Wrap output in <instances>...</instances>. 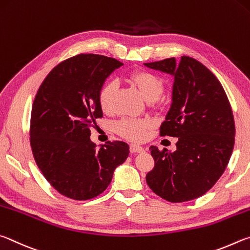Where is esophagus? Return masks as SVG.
<instances>
[{"label": "esophagus", "mask_w": 250, "mask_h": 250, "mask_svg": "<svg viewBox=\"0 0 250 250\" xmlns=\"http://www.w3.org/2000/svg\"><path fill=\"white\" fill-rule=\"evenodd\" d=\"M129 150H130V152H143L144 150V148L142 147V146H138V145H130L129 146Z\"/></svg>", "instance_id": "34e87169"}]
</instances>
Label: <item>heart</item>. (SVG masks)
<instances>
[{
  "mask_svg": "<svg viewBox=\"0 0 250 250\" xmlns=\"http://www.w3.org/2000/svg\"><path fill=\"white\" fill-rule=\"evenodd\" d=\"M127 80L136 87L142 98L147 102H154L164 91V81L156 73L146 69H136L130 71ZM115 83L106 82L101 86L98 93L100 107L103 112H111ZM151 122L146 118H122L115 125L116 132L128 141L142 142L147 136Z\"/></svg>",
  "mask_w": 250,
  "mask_h": 250,
  "instance_id": "obj_1",
  "label": "heart"
}]
</instances>
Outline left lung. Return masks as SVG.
<instances>
[{"label": "left lung", "mask_w": 250, "mask_h": 250, "mask_svg": "<svg viewBox=\"0 0 250 250\" xmlns=\"http://www.w3.org/2000/svg\"><path fill=\"white\" fill-rule=\"evenodd\" d=\"M145 65L174 76L172 104L160 136L178 137L173 152L149 148L155 167L147 173V185L169 202L194 200L215 185L229 163L235 122L229 98L218 79L191 57Z\"/></svg>", "instance_id": "1"}]
</instances>
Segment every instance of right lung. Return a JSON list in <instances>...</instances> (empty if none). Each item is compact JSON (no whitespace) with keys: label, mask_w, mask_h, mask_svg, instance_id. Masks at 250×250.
I'll use <instances>...</instances> for the list:
<instances>
[{"label":"right lung","mask_w":250,"mask_h":250,"mask_svg":"<svg viewBox=\"0 0 250 250\" xmlns=\"http://www.w3.org/2000/svg\"><path fill=\"white\" fill-rule=\"evenodd\" d=\"M121 65L111 57L79 54L57 64L35 96L29 127L34 159L50 186L69 199L100 195L128 157L124 142L98 149L90 141L95 120L103 117L99 90Z\"/></svg>","instance_id":"add662e5"}]
</instances>
